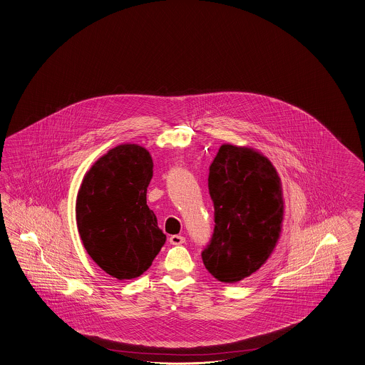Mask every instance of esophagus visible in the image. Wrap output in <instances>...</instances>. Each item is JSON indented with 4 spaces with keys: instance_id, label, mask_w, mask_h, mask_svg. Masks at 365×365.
<instances>
[{
    "instance_id": "1",
    "label": "esophagus",
    "mask_w": 365,
    "mask_h": 365,
    "mask_svg": "<svg viewBox=\"0 0 365 365\" xmlns=\"http://www.w3.org/2000/svg\"><path fill=\"white\" fill-rule=\"evenodd\" d=\"M169 241L170 244H173V245H182L186 242V239L179 235H173V236H170Z\"/></svg>"
}]
</instances>
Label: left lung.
I'll list each match as a JSON object with an SVG mask.
<instances>
[{"label":"left lung","instance_id":"8db88e82","mask_svg":"<svg viewBox=\"0 0 365 365\" xmlns=\"http://www.w3.org/2000/svg\"><path fill=\"white\" fill-rule=\"evenodd\" d=\"M208 188L215 231L202 258L216 279L236 284L267 262L281 237V178L261 151L222 143L210 166Z\"/></svg>","mask_w":365,"mask_h":365}]
</instances>
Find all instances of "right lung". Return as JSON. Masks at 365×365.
I'll list each match as a JSON object with an SVG mask.
<instances>
[{"label":"right lung","mask_w":365,"mask_h":365,"mask_svg":"<svg viewBox=\"0 0 365 365\" xmlns=\"http://www.w3.org/2000/svg\"><path fill=\"white\" fill-rule=\"evenodd\" d=\"M150 153L121 143L86 173L76 197V224L83 245L107 274L123 279L150 267L166 241L146 205L153 177Z\"/></svg>","instance_id":"add662e5"}]
</instances>
